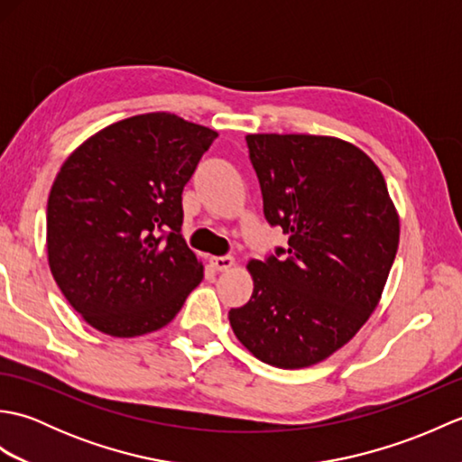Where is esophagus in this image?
I'll return each instance as SVG.
<instances>
[{"mask_svg": "<svg viewBox=\"0 0 462 462\" xmlns=\"http://www.w3.org/2000/svg\"><path fill=\"white\" fill-rule=\"evenodd\" d=\"M210 263H212L214 270L226 272V270H230V268L234 266V258H232V256H214V258L210 260Z\"/></svg>", "mask_w": 462, "mask_h": 462, "instance_id": "1", "label": "esophagus"}]
</instances>
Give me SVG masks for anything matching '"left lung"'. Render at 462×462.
<instances>
[{
  "label": "left lung",
  "mask_w": 462,
  "mask_h": 462,
  "mask_svg": "<svg viewBox=\"0 0 462 462\" xmlns=\"http://www.w3.org/2000/svg\"><path fill=\"white\" fill-rule=\"evenodd\" d=\"M263 214L288 234L250 260L254 291L230 310L234 336L282 369L328 359L377 308L399 246V214L377 164L319 134H248Z\"/></svg>",
  "instance_id": "8db88e82"
}]
</instances>
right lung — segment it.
I'll return each instance as SVG.
<instances>
[{
  "label": "right lung",
  "mask_w": 462,
  "mask_h": 462,
  "mask_svg": "<svg viewBox=\"0 0 462 462\" xmlns=\"http://www.w3.org/2000/svg\"><path fill=\"white\" fill-rule=\"evenodd\" d=\"M218 133L171 113L105 126L47 200V260L71 308L113 337L164 328L204 278L180 234L182 190Z\"/></svg>",
  "instance_id": "1"
}]
</instances>
